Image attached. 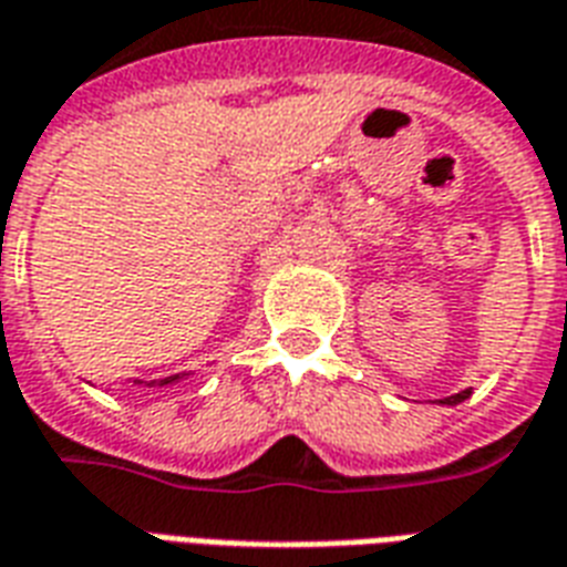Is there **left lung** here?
<instances>
[{
    "label": "left lung",
    "instance_id": "1",
    "mask_svg": "<svg viewBox=\"0 0 567 567\" xmlns=\"http://www.w3.org/2000/svg\"><path fill=\"white\" fill-rule=\"evenodd\" d=\"M468 393H472V390H460V393H454V396H444V400L439 402H442V405H456V402H463Z\"/></svg>",
    "mask_w": 567,
    "mask_h": 567
}]
</instances>
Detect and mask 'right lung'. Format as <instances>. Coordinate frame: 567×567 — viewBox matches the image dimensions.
Returning a JSON list of instances; mask_svg holds the SVG:
<instances>
[{"label":"right lung","mask_w":567,"mask_h":567,"mask_svg":"<svg viewBox=\"0 0 567 567\" xmlns=\"http://www.w3.org/2000/svg\"><path fill=\"white\" fill-rule=\"evenodd\" d=\"M179 379H183V375H167V379H162V381H150L146 388H165V384H174V381H179ZM137 384H144V381H137Z\"/></svg>","instance_id":"right-lung-1"}]
</instances>
